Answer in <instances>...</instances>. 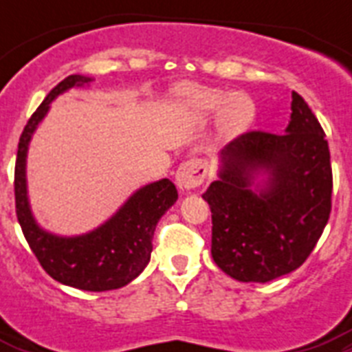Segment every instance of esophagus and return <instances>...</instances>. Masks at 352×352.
I'll return each instance as SVG.
<instances>
[{
  "label": "esophagus",
  "instance_id": "esophagus-1",
  "mask_svg": "<svg viewBox=\"0 0 352 352\" xmlns=\"http://www.w3.org/2000/svg\"><path fill=\"white\" fill-rule=\"evenodd\" d=\"M206 164L201 159H192L182 162L175 173L177 186L181 190H193L201 186L206 179Z\"/></svg>",
  "mask_w": 352,
  "mask_h": 352
}]
</instances>
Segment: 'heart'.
<instances>
[{"instance_id": "b5f03b06", "label": "heart", "mask_w": 352, "mask_h": 352, "mask_svg": "<svg viewBox=\"0 0 352 352\" xmlns=\"http://www.w3.org/2000/svg\"><path fill=\"white\" fill-rule=\"evenodd\" d=\"M175 96L184 111L197 122H208L215 115V126L221 138L232 140L250 129L256 118L252 96L241 91L226 93L206 85L184 84L175 89Z\"/></svg>"}]
</instances>
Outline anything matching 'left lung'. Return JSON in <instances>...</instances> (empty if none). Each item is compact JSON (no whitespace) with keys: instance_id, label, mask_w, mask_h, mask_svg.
<instances>
[{"instance_id":"8db88e82","label":"left lung","mask_w":352,"mask_h":352,"mask_svg":"<svg viewBox=\"0 0 352 352\" xmlns=\"http://www.w3.org/2000/svg\"><path fill=\"white\" fill-rule=\"evenodd\" d=\"M290 109L285 133L234 138L219 155V179L203 193L212 210V257L237 281L267 283L301 267L329 221L327 138L298 93Z\"/></svg>"}]
</instances>
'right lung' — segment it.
Here are the masks:
<instances>
[{
    "label": "right lung",
    "mask_w": 352,
    "mask_h": 352,
    "mask_svg": "<svg viewBox=\"0 0 352 352\" xmlns=\"http://www.w3.org/2000/svg\"><path fill=\"white\" fill-rule=\"evenodd\" d=\"M93 82L89 76L71 74L45 96L32 113L18 144L14 195L16 215L30 250L49 276L60 283L89 292L120 289L142 272L151 257V239L159 219L175 204L177 188L170 179L146 184L133 193L120 210L93 232L73 237L51 234L36 223L27 195V149L32 133L58 95Z\"/></svg>",
    "instance_id": "add662e5"
}]
</instances>
